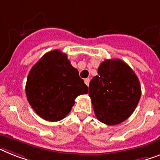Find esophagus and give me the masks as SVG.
Wrapping results in <instances>:
<instances>
[{
	"instance_id": "obj_1",
	"label": "esophagus",
	"mask_w": 160,
	"mask_h": 160,
	"mask_svg": "<svg viewBox=\"0 0 160 160\" xmlns=\"http://www.w3.org/2000/svg\"><path fill=\"white\" fill-rule=\"evenodd\" d=\"M84 82H85V84L87 86L89 85V82H90V79L89 78H86L84 79Z\"/></svg>"
}]
</instances>
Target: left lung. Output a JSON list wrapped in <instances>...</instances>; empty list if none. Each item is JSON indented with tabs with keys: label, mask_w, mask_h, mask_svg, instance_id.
<instances>
[{
	"label": "left lung",
	"mask_w": 160,
	"mask_h": 160,
	"mask_svg": "<svg viewBox=\"0 0 160 160\" xmlns=\"http://www.w3.org/2000/svg\"><path fill=\"white\" fill-rule=\"evenodd\" d=\"M141 85L132 68L121 59H106L90 82L89 96L96 118L117 125L129 118L141 98Z\"/></svg>",
	"instance_id": "left-lung-1"
}]
</instances>
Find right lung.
Returning a JSON list of instances; mask_svg holds the SVG:
<instances>
[{"mask_svg": "<svg viewBox=\"0 0 160 160\" xmlns=\"http://www.w3.org/2000/svg\"><path fill=\"white\" fill-rule=\"evenodd\" d=\"M71 65L67 55L59 50L45 54L31 68L26 82V96L42 118L56 122L71 111L79 95L88 88Z\"/></svg>", "mask_w": 160, "mask_h": 160, "instance_id": "right-lung-1", "label": "right lung"}]
</instances>
